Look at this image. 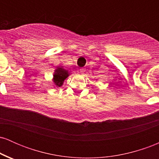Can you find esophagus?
Listing matches in <instances>:
<instances>
[{
	"label": "esophagus",
	"mask_w": 159,
	"mask_h": 159,
	"mask_svg": "<svg viewBox=\"0 0 159 159\" xmlns=\"http://www.w3.org/2000/svg\"><path fill=\"white\" fill-rule=\"evenodd\" d=\"M80 72H81V73H83V72H84V71H85V69H83V68H82V69H80Z\"/></svg>",
	"instance_id": "esophagus-1"
}]
</instances>
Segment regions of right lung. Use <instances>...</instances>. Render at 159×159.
I'll return each instance as SVG.
<instances>
[{"instance_id":"1","label":"right lung","mask_w":159,"mask_h":159,"mask_svg":"<svg viewBox=\"0 0 159 159\" xmlns=\"http://www.w3.org/2000/svg\"><path fill=\"white\" fill-rule=\"evenodd\" d=\"M70 75V72L63 69L62 66L57 67L53 75V82L55 87H61L63 84L66 78H67Z\"/></svg>"}]
</instances>
